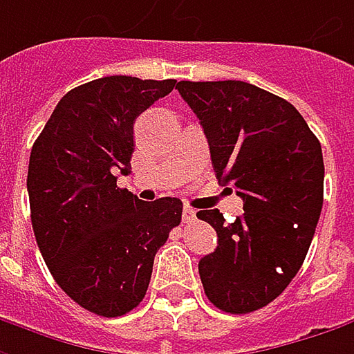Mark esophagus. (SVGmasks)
I'll return each mask as SVG.
<instances>
[{
    "mask_svg": "<svg viewBox=\"0 0 354 354\" xmlns=\"http://www.w3.org/2000/svg\"><path fill=\"white\" fill-rule=\"evenodd\" d=\"M182 220H184V223H192L194 220H196V209L190 206L184 207V212H182Z\"/></svg>",
    "mask_w": 354,
    "mask_h": 354,
    "instance_id": "34e87169",
    "label": "esophagus"
}]
</instances>
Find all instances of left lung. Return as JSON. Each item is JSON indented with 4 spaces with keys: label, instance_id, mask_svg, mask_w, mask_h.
I'll use <instances>...</instances> for the list:
<instances>
[{
    "label": "left lung",
    "instance_id": "left-lung-1",
    "mask_svg": "<svg viewBox=\"0 0 354 354\" xmlns=\"http://www.w3.org/2000/svg\"><path fill=\"white\" fill-rule=\"evenodd\" d=\"M209 145L216 178L234 184L243 216L220 209L198 218L218 234L200 259L207 299L225 313H252L283 293L303 266L323 207L321 142L299 111L243 81H180Z\"/></svg>",
    "mask_w": 354,
    "mask_h": 354
}]
</instances>
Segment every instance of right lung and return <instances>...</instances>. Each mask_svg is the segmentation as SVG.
<instances>
[{
	"label": "right lung",
	"instance_id": "1",
	"mask_svg": "<svg viewBox=\"0 0 354 354\" xmlns=\"http://www.w3.org/2000/svg\"><path fill=\"white\" fill-rule=\"evenodd\" d=\"M176 86L127 75L69 91L29 156L27 192L39 252L83 309L120 317L147 295L154 255L182 220V202H142L116 186L131 172L134 120Z\"/></svg>",
	"mask_w": 354,
	"mask_h": 354
}]
</instances>
